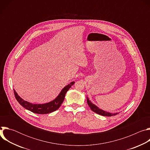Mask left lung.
Masks as SVG:
<instances>
[{
	"label": "left lung",
	"instance_id": "8db88e82",
	"mask_svg": "<svg viewBox=\"0 0 150 150\" xmlns=\"http://www.w3.org/2000/svg\"><path fill=\"white\" fill-rule=\"evenodd\" d=\"M87 103L89 105V107L90 108V109H91L92 111H93L94 112L100 115H101V116H115L117 114H118V113H109V112H105L103 110H101L100 109H99L98 108H97V107L96 105H95L94 104H93L90 100L87 97Z\"/></svg>",
	"mask_w": 150,
	"mask_h": 150
}]
</instances>
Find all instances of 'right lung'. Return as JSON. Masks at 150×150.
<instances>
[{"mask_svg": "<svg viewBox=\"0 0 150 150\" xmlns=\"http://www.w3.org/2000/svg\"><path fill=\"white\" fill-rule=\"evenodd\" d=\"M74 83L75 82L73 81L67 85L65 88H63L59 95L52 101L42 104H35L26 101L21 98L14 90L13 92L16 100L26 109L37 114H47L56 111L60 108V106L63 102L67 92L71 87L72 85H74Z\"/></svg>", "mask_w": 150, "mask_h": 150, "instance_id": "obj_1", "label": "right lung"}]
</instances>
